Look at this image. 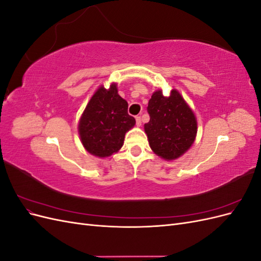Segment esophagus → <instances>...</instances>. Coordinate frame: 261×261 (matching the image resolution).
I'll return each instance as SVG.
<instances>
[{"mask_svg":"<svg viewBox=\"0 0 261 261\" xmlns=\"http://www.w3.org/2000/svg\"><path fill=\"white\" fill-rule=\"evenodd\" d=\"M135 118H136V124H137L138 126H140V125H141V117H140V116H136Z\"/></svg>","mask_w":261,"mask_h":261,"instance_id":"obj_1","label":"esophagus"}]
</instances>
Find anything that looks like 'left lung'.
<instances>
[{
    "label": "left lung",
    "mask_w": 261,
    "mask_h": 261,
    "mask_svg": "<svg viewBox=\"0 0 261 261\" xmlns=\"http://www.w3.org/2000/svg\"><path fill=\"white\" fill-rule=\"evenodd\" d=\"M150 121L145 132L153 152L165 160H175L193 145L197 122L193 111L178 91L164 97L161 90L153 92L148 102Z\"/></svg>",
    "instance_id": "8db88e82"
}]
</instances>
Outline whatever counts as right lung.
<instances>
[{
	"label": "right lung",
	"instance_id": "1",
	"mask_svg": "<svg viewBox=\"0 0 261 261\" xmlns=\"http://www.w3.org/2000/svg\"><path fill=\"white\" fill-rule=\"evenodd\" d=\"M128 103L117 93L116 84L94 92L81 117L78 130L86 150L105 158L123 146L125 133L136 121L127 112Z\"/></svg>",
	"mask_w": 261,
	"mask_h": 261
}]
</instances>
